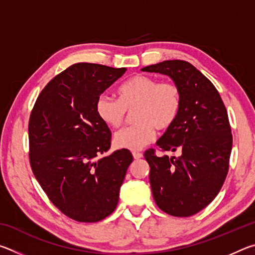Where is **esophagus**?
<instances>
[{
	"mask_svg": "<svg viewBox=\"0 0 255 255\" xmlns=\"http://www.w3.org/2000/svg\"><path fill=\"white\" fill-rule=\"evenodd\" d=\"M132 156L135 159H139V158L143 157V154L139 153V152H132Z\"/></svg>",
	"mask_w": 255,
	"mask_h": 255,
	"instance_id": "esophagus-1",
	"label": "esophagus"
}]
</instances>
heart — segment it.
<instances>
[{"mask_svg":"<svg viewBox=\"0 0 255 255\" xmlns=\"http://www.w3.org/2000/svg\"><path fill=\"white\" fill-rule=\"evenodd\" d=\"M119 100L107 94L97 99L96 112L103 124L117 128L127 111H133L132 126L123 128L114 137L115 147L141 149L154 139L155 128L166 130L175 123L182 105L179 86L173 82H161L155 77L137 74L118 89Z\"/></svg>","mask_w":255,"mask_h":255,"instance_id":"1","label":"heart"}]
</instances>
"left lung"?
<instances>
[{"label":"left lung","instance_id":"8db88e82","mask_svg":"<svg viewBox=\"0 0 255 255\" xmlns=\"http://www.w3.org/2000/svg\"><path fill=\"white\" fill-rule=\"evenodd\" d=\"M169 76L179 86L182 105L175 123L156 141L179 157L144 156L149 183L159 209L175 217H189L218 195L228 172L233 137L226 108L214 84L185 60H164L141 68Z\"/></svg>","mask_w":255,"mask_h":255}]
</instances>
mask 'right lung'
Returning a JSON list of instances; mask_svg holds the SVG:
<instances>
[{"label":"right lung","instance_id":"add662e5","mask_svg":"<svg viewBox=\"0 0 255 255\" xmlns=\"http://www.w3.org/2000/svg\"><path fill=\"white\" fill-rule=\"evenodd\" d=\"M127 68L77 63L55 76L29 120L30 165L50 201L82 223L102 221L118 205L132 155L110 148L111 132L96 112L97 99Z\"/></svg>","mask_w":255,"mask_h":255}]
</instances>
